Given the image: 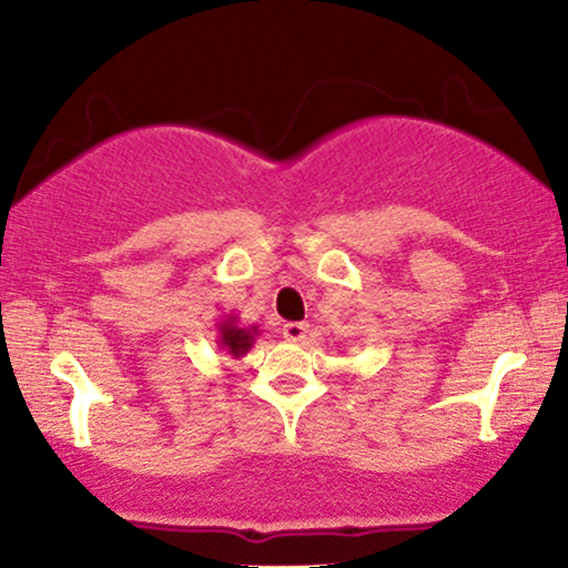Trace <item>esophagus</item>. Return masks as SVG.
<instances>
[{
    "label": "esophagus",
    "instance_id": "34e87169",
    "mask_svg": "<svg viewBox=\"0 0 568 568\" xmlns=\"http://www.w3.org/2000/svg\"><path fill=\"white\" fill-rule=\"evenodd\" d=\"M284 338L294 341V344H302L307 338V323H286L284 325Z\"/></svg>",
    "mask_w": 568,
    "mask_h": 568
}]
</instances>
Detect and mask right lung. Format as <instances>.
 <instances>
[{
	"label": "right lung",
	"mask_w": 568,
	"mask_h": 568,
	"mask_svg": "<svg viewBox=\"0 0 568 568\" xmlns=\"http://www.w3.org/2000/svg\"><path fill=\"white\" fill-rule=\"evenodd\" d=\"M216 331H220V338H216V346L222 348L224 354H230L232 359H240L251 352L255 344V336H258V325H243L235 313L224 315L220 323H216Z\"/></svg>",
	"instance_id": "1"
}]
</instances>
